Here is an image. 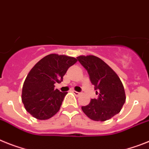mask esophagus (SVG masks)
Segmentation results:
<instances>
[{
	"label": "esophagus",
	"instance_id": "1",
	"mask_svg": "<svg viewBox=\"0 0 149 149\" xmlns=\"http://www.w3.org/2000/svg\"><path fill=\"white\" fill-rule=\"evenodd\" d=\"M72 93L74 94L75 95H77V96H79V95H81V92H77V91H72Z\"/></svg>",
	"mask_w": 149,
	"mask_h": 149
}]
</instances>
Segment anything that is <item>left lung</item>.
Wrapping results in <instances>:
<instances>
[{"label":"left lung","mask_w":149,"mask_h":149,"mask_svg":"<svg viewBox=\"0 0 149 149\" xmlns=\"http://www.w3.org/2000/svg\"><path fill=\"white\" fill-rule=\"evenodd\" d=\"M77 61L86 69L98 98L91 100L82 110L90 119L105 121L120 113L126 101L123 86L117 73L99 57L79 56Z\"/></svg>","instance_id":"1"}]
</instances>
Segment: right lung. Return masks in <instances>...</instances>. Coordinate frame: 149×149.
I'll list each match as a JSON object with an SVG mask.
<instances>
[{
	"mask_svg": "<svg viewBox=\"0 0 149 149\" xmlns=\"http://www.w3.org/2000/svg\"><path fill=\"white\" fill-rule=\"evenodd\" d=\"M77 59L51 54L43 57L29 72L23 84L22 102L36 119L47 120L58 112L67 92L54 88Z\"/></svg>",
	"mask_w": 149,
	"mask_h": 149,
	"instance_id": "obj_1",
	"label": "right lung"
}]
</instances>
